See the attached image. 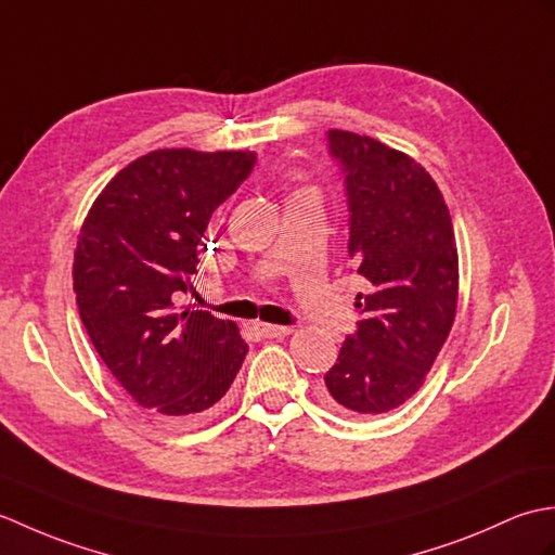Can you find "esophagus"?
<instances>
[{"instance_id":"obj_1","label":"esophagus","mask_w":555,"mask_h":555,"mask_svg":"<svg viewBox=\"0 0 555 555\" xmlns=\"http://www.w3.org/2000/svg\"><path fill=\"white\" fill-rule=\"evenodd\" d=\"M255 332L262 336V338H279V336H288L293 328L291 326H279V324H264V322H257L255 324Z\"/></svg>"}]
</instances>
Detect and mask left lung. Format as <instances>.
<instances>
[{"mask_svg": "<svg viewBox=\"0 0 555 555\" xmlns=\"http://www.w3.org/2000/svg\"><path fill=\"white\" fill-rule=\"evenodd\" d=\"M344 173L348 257L362 320L324 374V400L382 415L420 391L457 305V247L443 195L420 164L370 135L328 131Z\"/></svg>", "mask_w": 555, "mask_h": 555, "instance_id": "1", "label": "left lung"}]
</instances>
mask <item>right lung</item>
Segmentation results:
<instances>
[{
  "label": "right lung",
  "mask_w": 555,
  "mask_h": 555,
  "mask_svg": "<svg viewBox=\"0 0 555 555\" xmlns=\"http://www.w3.org/2000/svg\"><path fill=\"white\" fill-rule=\"evenodd\" d=\"M255 152L157 150L121 169L90 207L74 291L92 346L128 396L162 420L197 422L223 398L247 344L233 322L176 310L207 223L255 167Z\"/></svg>",
  "instance_id": "1"
}]
</instances>
